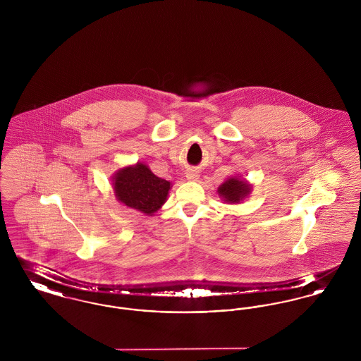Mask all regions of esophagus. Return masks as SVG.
I'll use <instances>...</instances> for the list:
<instances>
[{
	"mask_svg": "<svg viewBox=\"0 0 361 361\" xmlns=\"http://www.w3.org/2000/svg\"><path fill=\"white\" fill-rule=\"evenodd\" d=\"M185 177L189 181H197L199 180V172L196 169H189L185 173Z\"/></svg>",
	"mask_w": 361,
	"mask_h": 361,
	"instance_id": "obj_1",
	"label": "esophagus"
}]
</instances>
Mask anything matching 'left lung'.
Returning <instances> with one entry per match:
<instances>
[{"mask_svg": "<svg viewBox=\"0 0 361 361\" xmlns=\"http://www.w3.org/2000/svg\"><path fill=\"white\" fill-rule=\"evenodd\" d=\"M250 184L246 180H242L240 177H231L226 180L224 184L218 188L219 196L224 199L226 203H240L249 193H250Z\"/></svg>", "mask_w": 361, "mask_h": 361, "instance_id": "obj_1", "label": "left lung"}]
</instances>
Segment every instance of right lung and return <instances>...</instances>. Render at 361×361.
Segmentation results:
<instances>
[{
    "mask_svg": "<svg viewBox=\"0 0 361 361\" xmlns=\"http://www.w3.org/2000/svg\"><path fill=\"white\" fill-rule=\"evenodd\" d=\"M112 181L116 199L146 215H153L162 207L171 189L169 181L157 177L147 165L140 162L119 169Z\"/></svg>",
    "mask_w": 361,
    "mask_h": 361,
    "instance_id": "add662e5",
    "label": "right lung"
}]
</instances>
